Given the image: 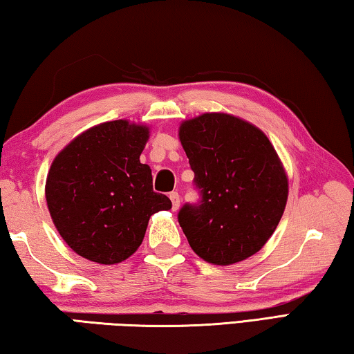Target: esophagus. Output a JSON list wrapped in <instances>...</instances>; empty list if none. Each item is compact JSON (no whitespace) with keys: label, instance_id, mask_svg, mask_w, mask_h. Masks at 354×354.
Wrapping results in <instances>:
<instances>
[{"label":"esophagus","instance_id":"esophagus-1","mask_svg":"<svg viewBox=\"0 0 354 354\" xmlns=\"http://www.w3.org/2000/svg\"><path fill=\"white\" fill-rule=\"evenodd\" d=\"M170 200H171V205H173V211H178V209H179V203H181V200H179V194H178V192H171V194H170Z\"/></svg>","mask_w":354,"mask_h":354}]
</instances>
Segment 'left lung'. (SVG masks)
Returning <instances> with one entry per match:
<instances>
[{"mask_svg": "<svg viewBox=\"0 0 354 354\" xmlns=\"http://www.w3.org/2000/svg\"><path fill=\"white\" fill-rule=\"evenodd\" d=\"M179 140L201 195L178 214L192 250L214 266L253 256L277 230L289 195L268 137L242 118L207 112L183 122Z\"/></svg>", "mask_w": 354, "mask_h": 354, "instance_id": "8db88e82", "label": "left lung"}]
</instances>
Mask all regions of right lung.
<instances>
[{
	"label": "right lung",
	"mask_w": 354,
	"mask_h": 354,
	"mask_svg": "<svg viewBox=\"0 0 354 354\" xmlns=\"http://www.w3.org/2000/svg\"><path fill=\"white\" fill-rule=\"evenodd\" d=\"M149 128L113 120L75 137L48 171V211L68 247L104 266L134 254L148 220L169 211V196L153 190L151 169L140 162Z\"/></svg>",
	"instance_id": "obj_1"
}]
</instances>
